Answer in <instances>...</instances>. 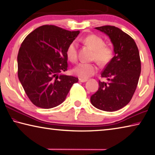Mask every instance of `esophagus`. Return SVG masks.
<instances>
[{
    "instance_id": "34e87169",
    "label": "esophagus",
    "mask_w": 155,
    "mask_h": 155,
    "mask_svg": "<svg viewBox=\"0 0 155 155\" xmlns=\"http://www.w3.org/2000/svg\"><path fill=\"white\" fill-rule=\"evenodd\" d=\"M78 81H79V82H81V83H84V82H86V81H87V78H78Z\"/></svg>"
}]
</instances>
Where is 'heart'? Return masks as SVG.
Segmentation results:
<instances>
[{
	"label": "heart",
	"mask_w": 155,
	"mask_h": 155,
	"mask_svg": "<svg viewBox=\"0 0 155 155\" xmlns=\"http://www.w3.org/2000/svg\"><path fill=\"white\" fill-rule=\"evenodd\" d=\"M80 40L94 49V58L98 63L104 65L108 63L113 55V49L104 45L103 39L95 35H90ZM66 55L72 62H75L78 59V45L76 41L70 43L66 49ZM97 66L95 64L81 62L73 69V73L78 77L87 78L97 72Z\"/></svg>",
	"instance_id": "b5f03b06"
}]
</instances>
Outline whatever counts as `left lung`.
Instances as JSON below:
<instances>
[{
	"label": "left lung",
	"mask_w": 155,
	"mask_h": 155,
	"mask_svg": "<svg viewBox=\"0 0 155 155\" xmlns=\"http://www.w3.org/2000/svg\"><path fill=\"white\" fill-rule=\"evenodd\" d=\"M108 35L114 45V56L101 73L108 82L99 81V89L91 96L93 106L108 112L116 111L130 102L138 83L141 61L136 42L119 28H95Z\"/></svg>",
	"instance_id": "obj_1"
}]
</instances>
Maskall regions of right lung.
<instances>
[{"mask_svg":"<svg viewBox=\"0 0 155 155\" xmlns=\"http://www.w3.org/2000/svg\"><path fill=\"white\" fill-rule=\"evenodd\" d=\"M79 33L44 25L22 42L18 55V74L34 105L45 109L60 105L78 81L77 77L58 74L68 70L66 49Z\"/></svg>","mask_w":155,"mask_h":155,"instance_id":"obj_1","label":"right lung"}]
</instances>
